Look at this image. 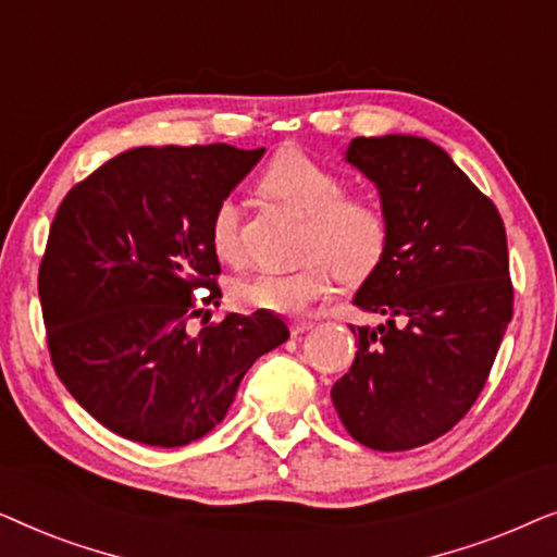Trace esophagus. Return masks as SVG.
<instances>
[{
  "mask_svg": "<svg viewBox=\"0 0 557 557\" xmlns=\"http://www.w3.org/2000/svg\"><path fill=\"white\" fill-rule=\"evenodd\" d=\"M311 326H314V324H311L309 319H294V322H292V334H304V332H309Z\"/></svg>",
  "mask_w": 557,
  "mask_h": 557,
  "instance_id": "obj_1",
  "label": "esophagus"
}]
</instances>
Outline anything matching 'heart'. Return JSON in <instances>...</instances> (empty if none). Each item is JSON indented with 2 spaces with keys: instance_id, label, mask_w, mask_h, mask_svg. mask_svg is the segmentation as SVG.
<instances>
[{
  "instance_id": "b5f03b06",
  "label": "heart",
  "mask_w": 557,
  "mask_h": 557,
  "mask_svg": "<svg viewBox=\"0 0 557 557\" xmlns=\"http://www.w3.org/2000/svg\"><path fill=\"white\" fill-rule=\"evenodd\" d=\"M261 185L301 215L304 256L294 271H253L235 278L231 296L246 309L301 314L324 299L337 273L345 284H362L387 250V218L380 205L345 195V182L330 166L299 149H286L263 172ZM210 243L225 261L240 256V208L223 197L210 218Z\"/></svg>"
}]
</instances>
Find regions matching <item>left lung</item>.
<instances>
[{"label":"left lung","mask_w":557,"mask_h":557,"mask_svg":"<svg viewBox=\"0 0 557 557\" xmlns=\"http://www.w3.org/2000/svg\"><path fill=\"white\" fill-rule=\"evenodd\" d=\"M345 159L375 182L383 263L352 304L385 319L352 326L357 355L332 387L349 436L408 451L451 431L490 377L512 319L507 233L490 197L421 136H357Z\"/></svg>","instance_id":"1"}]
</instances>
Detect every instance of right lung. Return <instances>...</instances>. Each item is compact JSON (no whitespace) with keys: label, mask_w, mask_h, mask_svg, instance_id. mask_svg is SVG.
Returning <instances> with one entry per match:
<instances>
[{"label":"right lung","mask_w":557,"mask_h":557,"mask_svg":"<svg viewBox=\"0 0 557 557\" xmlns=\"http://www.w3.org/2000/svg\"><path fill=\"white\" fill-rule=\"evenodd\" d=\"M263 151L128 149L60 202L37 276L50 360L119 436L162 448L202 438L250 364L288 339L284 319L263 309L187 332L202 314L197 288H210L202 304L220 299L212 210Z\"/></svg>","instance_id":"obj_1"}]
</instances>
